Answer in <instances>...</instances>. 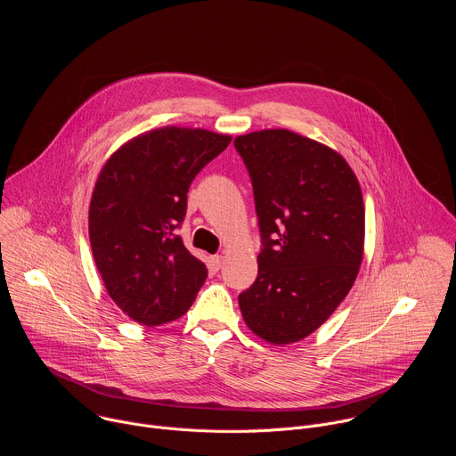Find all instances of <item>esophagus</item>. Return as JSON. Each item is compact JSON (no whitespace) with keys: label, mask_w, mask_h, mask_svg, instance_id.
Instances as JSON below:
<instances>
[{"label":"esophagus","mask_w":456,"mask_h":456,"mask_svg":"<svg viewBox=\"0 0 456 456\" xmlns=\"http://www.w3.org/2000/svg\"><path fill=\"white\" fill-rule=\"evenodd\" d=\"M222 264H224V256L216 254V256H211V267L215 271H220L222 269Z\"/></svg>","instance_id":"obj_1"}]
</instances>
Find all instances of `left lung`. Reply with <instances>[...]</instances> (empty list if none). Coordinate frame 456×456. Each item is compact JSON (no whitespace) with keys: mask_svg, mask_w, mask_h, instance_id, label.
Segmentation results:
<instances>
[{"mask_svg":"<svg viewBox=\"0 0 456 456\" xmlns=\"http://www.w3.org/2000/svg\"><path fill=\"white\" fill-rule=\"evenodd\" d=\"M234 146L252 180L264 241L240 310L264 341L297 343L334 314L359 274L361 185L336 150L290 129L240 135Z\"/></svg>","mask_w":456,"mask_h":456,"instance_id":"8db88e82","label":"left lung"}]
</instances>
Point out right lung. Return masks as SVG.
Listing matches in <instances>:
<instances>
[{
    "label": "right lung",
    "instance_id": "right-lung-1",
    "mask_svg": "<svg viewBox=\"0 0 456 456\" xmlns=\"http://www.w3.org/2000/svg\"><path fill=\"white\" fill-rule=\"evenodd\" d=\"M231 141L202 127H157L124 142L97 176L88 213L95 265L108 296L144 327L183 315L208 278L176 227L192 178Z\"/></svg>",
    "mask_w": 456,
    "mask_h": 456
}]
</instances>
